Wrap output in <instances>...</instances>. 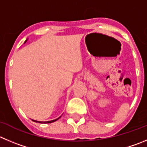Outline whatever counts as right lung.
Here are the masks:
<instances>
[{"instance_id": "obj_1", "label": "right lung", "mask_w": 147, "mask_h": 147, "mask_svg": "<svg viewBox=\"0 0 147 147\" xmlns=\"http://www.w3.org/2000/svg\"><path fill=\"white\" fill-rule=\"evenodd\" d=\"M26 41H27V40H26V41L24 42V43L26 42ZM61 117H59V118H57V119H55V120H53V121H34V120H32V121H34V122H36V123H53V122H55V121H58V120L59 119V118H61Z\"/></svg>"}]
</instances>
